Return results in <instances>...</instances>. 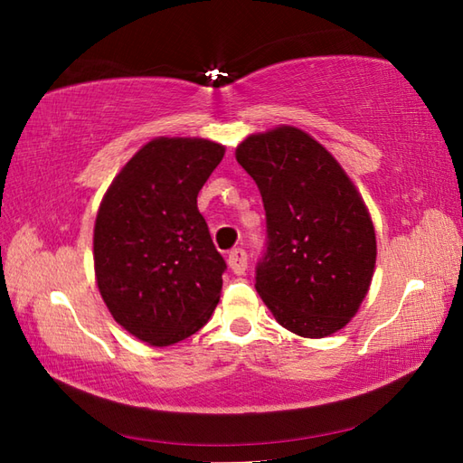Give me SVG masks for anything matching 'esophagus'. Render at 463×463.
Instances as JSON below:
<instances>
[{
  "label": "esophagus",
  "mask_w": 463,
  "mask_h": 463,
  "mask_svg": "<svg viewBox=\"0 0 463 463\" xmlns=\"http://www.w3.org/2000/svg\"><path fill=\"white\" fill-rule=\"evenodd\" d=\"M247 264H249L247 252H244L242 249H232L229 252V269L234 274H244V270H247Z\"/></svg>",
  "instance_id": "1"
}]
</instances>
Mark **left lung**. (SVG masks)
<instances>
[{
	"label": "left lung",
	"instance_id": "1",
	"mask_svg": "<svg viewBox=\"0 0 463 463\" xmlns=\"http://www.w3.org/2000/svg\"><path fill=\"white\" fill-rule=\"evenodd\" d=\"M237 161L267 213L254 284L260 298L298 336L338 332L358 312L376 264V234L356 186L318 141L288 125L247 137Z\"/></svg>",
	"mask_w": 463,
	"mask_h": 463
}]
</instances>
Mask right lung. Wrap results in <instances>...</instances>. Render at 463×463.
I'll list each match as a JSON object with an SVG mask.
<instances>
[{
    "label": "right lung",
    "instance_id": "add662e5",
    "mask_svg": "<svg viewBox=\"0 0 463 463\" xmlns=\"http://www.w3.org/2000/svg\"><path fill=\"white\" fill-rule=\"evenodd\" d=\"M224 146L159 137L107 189L93 232L95 279L113 318L151 346H171L209 322L226 262L196 196Z\"/></svg>",
    "mask_w": 463,
    "mask_h": 463
}]
</instances>
